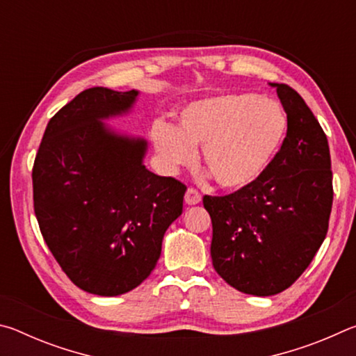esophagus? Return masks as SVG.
Returning <instances> with one entry per match:
<instances>
[{"mask_svg":"<svg viewBox=\"0 0 356 356\" xmlns=\"http://www.w3.org/2000/svg\"><path fill=\"white\" fill-rule=\"evenodd\" d=\"M201 193L195 190V188H188L185 193V202L188 204V206H195V204H200L201 202Z\"/></svg>","mask_w":356,"mask_h":356,"instance_id":"obj_1","label":"esophagus"}]
</instances>
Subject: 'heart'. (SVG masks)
I'll list each match as a JSON object with an SVG mask.
<instances>
[{
  "instance_id": "obj_1",
  "label": "heart",
  "mask_w": 356,
  "mask_h": 356,
  "mask_svg": "<svg viewBox=\"0 0 356 356\" xmlns=\"http://www.w3.org/2000/svg\"><path fill=\"white\" fill-rule=\"evenodd\" d=\"M282 106L254 94H221L186 105L176 129L155 122L152 141L166 168L190 165L201 147L204 170L222 190L251 186L272 165L287 135Z\"/></svg>"
}]
</instances>
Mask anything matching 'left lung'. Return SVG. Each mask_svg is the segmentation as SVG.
<instances>
[{"label": "left lung", "instance_id": "left-lung-1", "mask_svg": "<svg viewBox=\"0 0 356 356\" xmlns=\"http://www.w3.org/2000/svg\"><path fill=\"white\" fill-rule=\"evenodd\" d=\"M270 86L289 120L280 152L248 188L202 200L212 218L216 273L257 297L286 291L308 268L327 236L333 204L327 135L295 89Z\"/></svg>", "mask_w": 356, "mask_h": 356}]
</instances>
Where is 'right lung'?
<instances>
[{
  "label": "right lung",
  "mask_w": 356,
  "mask_h": 356,
  "mask_svg": "<svg viewBox=\"0 0 356 356\" xmlns=\"http://www.w3.org/2000/svg\"><path fill=\"white\" fill-rule=\"evenodd\" d=\"M136 89L91 88L48 122L33 168L34 213L48 250L83 291L116 297L155 268L186 186L143 165L147 143L105 119L127 114Z\"/></svg>",
  "instance_id": "add662e5"
}]
</instances>
